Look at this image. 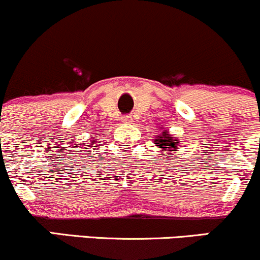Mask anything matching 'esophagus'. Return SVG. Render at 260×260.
I'll use <instances>...</instances> for the list:
<instances>
[{
    "instance_id": "34e87169",
    "label": "esophagus",
    "mask_w": 260,
    "mask_h": 260,
    "mask_svg": "<svg viewBox=\"0 0 260 260\" xmlns=\"http://www.w3.org/2000/svg\"><path fill=\"white\" fill-rule=\"evenodd\" d=\"M131 121H133V119L127 118V116H125V118L122 119V122H125V124H129V122H131Z\"/></svg>"
}]
</instances>
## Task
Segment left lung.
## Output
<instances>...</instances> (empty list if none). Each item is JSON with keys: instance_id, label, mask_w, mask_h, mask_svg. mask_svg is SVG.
Wrapping results in <instances>:
<instances>
[{"instance_id": "obj_1", "label": "left lung", "mask_w": 260, "mask_h": 260, "mask_svg": "<svg viewBox=\"0 0 260 260\" xmlns=\"http://www.w3.org/2000/svg\"><path fill=\"white\" fill-rule=\"evenodd\" d=\"M153 144L158 147L161 153L166 154V159L168 161V159H171V157L173 154H177V148L179 146L180 141L177 138H174L172 134H169L168 130L163 129L158 135H154Z\"/></svg>"}]
</instances>
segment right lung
<instances>
[{"instance_id":"right-lung-1","label":"right lung","mask_w":260,"mask_h":260,"mask_svg":"<svg viewBox=\"0 0 260 260\" xmlns=\"http://www.w3.org/2000/svg\"><path fill=\"white\" fill-rule=\"evenodd\" d=\"M97 141V139H92V142H95Z\"/></svg>"}]
</instances>
